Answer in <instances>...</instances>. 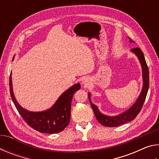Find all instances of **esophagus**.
Listing matches in <instances>:
<instances>
[{
	"label": "esophagus",
	"mask_w": 159,
	"mask_h": 159,
	"mask_svg": "<svg viewBox=\"0 0 159 159\" xmlns=\"http://www.w3.org/2000/svg\"><path fill=\"white\" fill-rule=\"evenodd\" d=\"M82 83L83 84H84V85H88V84H89L90 83V82L88 81V80L86 79V78H85L84 79H83V80H82Z\"/></svg>",
	"instance_id": "esophagus-1"
}]
</instances>
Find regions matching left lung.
I'll list each match as a JSON object with an SVG mask.
<instances>
[{
  "label": "left lung",
  "mask_w": 159,
  "mask_h": 159,
  "mask_svg": "<svg viewBox=\"0 0 159 159\" xmlns=\"http://www.w3.org/2000/svg\"><path fill=\"white\" fill-rule=\"evenodd\" d=\"M128 39H130V41L131 43L134 42L130 38H128ZM131 51L138 56L139 60L141 63L142 68V75H143L142 76H143V88H142L140 95L139 96L135 103L130 109H128L126 111L123 112V114L116 116H108L104 115L101 114L98 110V107L92 103V102L90 101V93H88V98H89L90 105L92 107L97 120H98L100 124L104 126H107V127H117V126H119L133 120L136 118L139 113L140 112L145 101V99H146L149 86V69H148V66L146 60H145L144 54L140 50V48H134L131 49Z\"/></svg>",
  "instance_id": "left-lung-1"
}]
</instances>
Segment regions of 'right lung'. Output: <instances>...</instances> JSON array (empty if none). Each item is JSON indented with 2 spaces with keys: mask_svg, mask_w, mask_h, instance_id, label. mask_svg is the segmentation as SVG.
<instances>
[{
  "mask_svg": "<svg viewBox=\"0 0 159 159\" xmlns=\"http://www.w3.org/2000/svg\"><path fill=\"white\" fill-rule=\"evenodd\" d=\"M12 74L10 76V92L12 102L25 121L34 130L43 133H57L69 125L71 117V100L74 94L80 88L79 83L71 86L61 95L52 107L41 112H31L17 103L13 94Z\"/></svg>",
  "mask_w": 159,
  "mask_h": 159,
  "instance_id": "add662e5",
  "label": "right lung"
}]
</instances>
